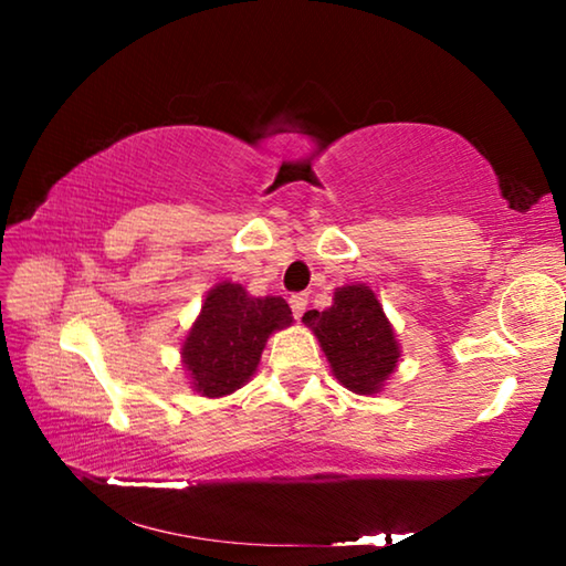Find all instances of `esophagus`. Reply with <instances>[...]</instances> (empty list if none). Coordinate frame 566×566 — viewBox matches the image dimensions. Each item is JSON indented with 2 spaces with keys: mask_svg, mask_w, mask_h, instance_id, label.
Wrapping results in <instances>:
<instances>
[{
  "mask_svg": "<svg viewBox=\"0 0 566 566\" xmlns=\"http://www.w3.org/2000/svg\"><path fill=\"white\" fill-rule=\"evenodd\" d=\"M306 304H310V300H306V294H292L290 306H292V312H294L296 319H302Z\"/></svg>",
  "mask_w": 566,
  "mask_h": 566,
  "instance_id": "esophagus-1",
  "label": "esophagus"
}]
</instances>
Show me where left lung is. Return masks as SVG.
Wrapping results in <instances>:
<instances>
[{
	"label": "left lung",
	"instance_id": "8db88e82",
	"mask_svg": "<svg viewBox=\"0 0 566 566\" xmlns=\"http://www.w3.org/2000/svg\"><path fill=\"white\" fill-rule=\"evenodd\" d=\"M302 322L317 337L334 379L354 395H379L399 367L397 332L367 284L337 286L332 306L306 312Z\"/></svg>",
	"mask_w": 566,
	"mask_h": 566
}]
</instances>
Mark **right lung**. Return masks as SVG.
<instances>
[{
  "label": "right lung",
  "instance_id": "right-lung-1",
  "mask_svg": "<svg viewBox=\"0 0 566 566\" xmlns=\"http://www.w3.org/2000/svg\"><path fill=\"white\" fill-rule=\"evenodd\" d=\"M292 322L282 296H252L229 280L214 284L181 339L179 354L191 389L219 399L244 387L260 367L266 339Z\"/></svg>",
  "mask_w": 566,
  "mask_h": 566
}]
</instances>
